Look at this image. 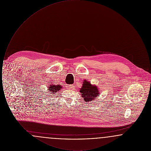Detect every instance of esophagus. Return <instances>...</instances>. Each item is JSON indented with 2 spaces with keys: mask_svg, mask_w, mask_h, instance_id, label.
Returning a JSON list of instances; mask_svg holds the SVG:
<instances>
[{
  "mask_svg": "<svg viewBox=\"0 0 151 151\" xmlns=\"http://www.w3.org/2000/svg\"><path fill=\"white\" fill-rule=\"evenodd\" d=\"M67 87H68V88H69V89H73V85H72V84H70V85H67Z\"/></svg>",
  "mask_w": 151,
  "mask_h": 151,
  "instance_id": "esophagus-1",
  "label": "esophagus"
}]
</instances>
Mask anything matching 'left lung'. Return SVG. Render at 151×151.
I'll use <instances>...</instances> for the list:
<instances>
[{"label": "left lung", "instance_id": "8db88e82", "mask_svg": "<svg viewBox=\"0 0 151 151\" xmlns=\"http://www.w3.org/2000/svg\"><path fill=\"white\" fill-rule=\"evenodd\" d=\"M80 92L83 98L86 102H89L92 100H95L98 96L100 95L99 89L97 86H92L89 82L86 80L83 82V86L80 90Z\"/></svg>", "mask_w": 151, "mask_h": 151}]
</instances>
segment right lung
<instances>
[{
    "label": "right lung",
    "instance_id": "right-lung-1",
    "mask_svg": "<svg viewBox=\"0 0 151 151\" xmlns=\"http://www.w3.org/2000/svg\"><path fill=\"white\" fill-rule=\"evenodd\" d=\"M62 88V86H55V85H51V84L50 86L49 87V92L48 93H50V95H51V94H54L55 93H57V92H58L59 90H60V89Z\"/></svg>",
    "mask_w": 151,
    "mask_h": 151
}]
</instances>
